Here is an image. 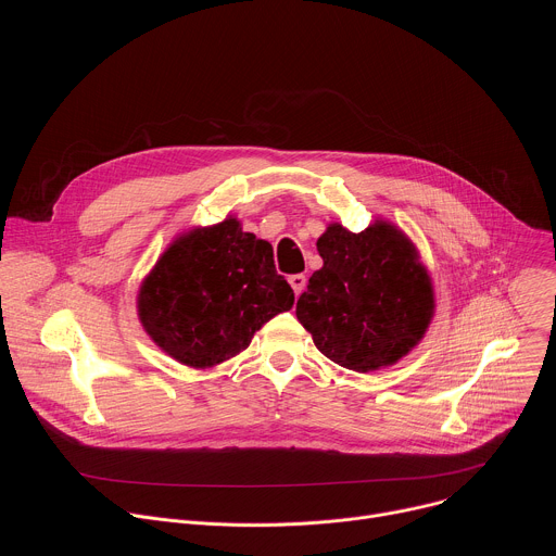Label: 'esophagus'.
Returning <instances> with one entry per match:
<instances>
[{
  "instance_id": "1",
  "label": "esophagus",
  "mask_w": 556,
  "mask_h": 556,
  "mask_svg": "<svg viewBox=\"0 0 556 556\" xmlns=\"http://www.w3.org/2000/svg\"><path fill=\"white\" fill-rule=\"evenodd\" d=\"M290 286H292V290H294V294L299 296L301 292H303V288H305V275H290Z\"/></svg>"
}]
</instances>
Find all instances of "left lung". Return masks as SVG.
<instances>
[{
    "instance_id": "8db88e82",
    "label": "left lung",
    "mask_w": 556,
    "mask_h": 556,
    "mask_svg": "<svg viewBox=\"0 0 556 556\" xmlns=\"http://www.w3.org/2000/svg\"><path fill=\"white\" fill-rule=\"evenodd\" d=\"M316 251L324 268L296 301V319L316 350L354 371L407 356L435 309L431 277L409 237L384 219L361 232L330 224Z\"/></svg>"
}]
</instances>
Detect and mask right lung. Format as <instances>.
<instances>
[{
	"mask_svg": "<svg viewBox=\"0 0 556 556\" xmlns=\"http://www.w3.org/2000/svg\"><path fill=\"white\" fill-rule=\"evenodd\" d=\"M292 303L273 247L226 217L180 235L163 253L140 286L138 316L163 352L206 369L247 350L253 334Z\"/></svg>",
	"mask_w": 556,
	"mask_h": 556,
	"instance_id": "obj_1",
	"label": "right lung"
}]
</instances>
